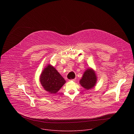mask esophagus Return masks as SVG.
Listing matches in <instances>:
<instances>
[{
	"mask_svg": "<svg viewBox=\"0 0 134 134\" xmlns=\"http://www.w3.org/2000/svg\"><path fill=\"white\" fill-rule=\"evenodd\" d=\"M76 79H70V80H69V81H75Z\"/></svg>",
	"mask_w": 134,
	"mask_h": 134,
	"instance_id": "34e87169",
	"label": "esophagus"
}]
</instances>
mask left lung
<instances>
[{
  "label": "left lung",
  "instance_id": "obj_1",
  "mask_svg": "<svg viewBox=\"0 0 134 134\" xmlns=\"http://www.w3.org/2000/svg\"><path fill=\"white\" fill-rule=\"evenodd\" d=\"M96 82V76L94 71L91 69L87 70L81 80L80 83L84 88L89 90L94 87Z\"/></svg>",
  "mask_w": 134,
  "mask_h": 134
}]
</instances>
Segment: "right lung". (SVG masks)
Instances as JSON below:
<instances>
[{"instance_id":"add662e5","label":"right lung","mask_w":134,"mask_h":134,"mask_svg":"<svg viewBox=\"0 0 134 134\" xmlns=\"http://www.w3.org/2000/svg\"><path fill=\"white\" fill-rule=\"evenodd\" d=\"M40 82L46 91L53 94L57 92L65 80L55 68L48 64L40 76Z\"/></svg>"}]
</instances>
